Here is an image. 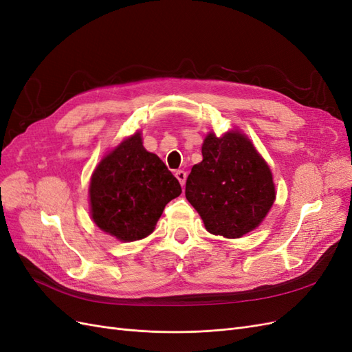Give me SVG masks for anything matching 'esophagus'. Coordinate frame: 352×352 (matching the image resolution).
Masks as SVG:
<instances>
[{
    "instance_id": "34e87169",
    "label": "esophagus",
    "mask_w": 352,
    "mask_h": 352,
    "mask_svg": "<svg viewBox=\"0 0 352 352\" xmlns=\"http://www.w3.org/2000/svg\"><path fill=\"white\" fill-rule=\"evenodd\" d=\"M175 176L177 177V180L180 182V185H185V182H186V172L185 170H176V173H175Z\"/></svg>"
}]
</instances>
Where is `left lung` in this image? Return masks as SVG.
<instances>
[{
  "label": "left lung",
  "instance_id": "obj_1",
  "mask_svg": "<svg viewBox=\"0 0 352 352\" xmlns=\"http://www.w3.org/2000/svg\"><path fill=\"white\" fill-rule=\"evenodd\" d=\"M186 199L212 235L241 238L257 228L276 194L272 172L247 136L210 133L186 179Z\"/></svg>",
  "mask_w": 352,
  "mask_h": 352
}]
</instances>
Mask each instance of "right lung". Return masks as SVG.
Segmentation results:
<instances>
[{"label": "right lung", "instance_id": "1", "mask_svg": "<svg viewBox=\"0 0 352 352\" xmlns=\"http://www.w3.org/2000/svg\"><path fill=\"white\" fill-rule=\"evenodd\" d=\"M180 194L179 180L135 133L95 168L89 186L92 219L117 239H142L154 230L167 202Z\"/></svg>", "mask_w": 352, "mask_h": 352}]
</instances>
